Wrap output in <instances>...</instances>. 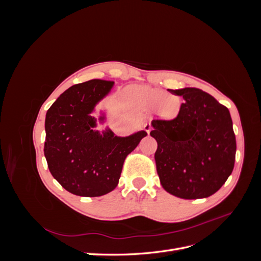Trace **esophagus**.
<instances>
[{
  "mask_svg": "<svg viewBox=\"0 0 261 261\" xmlns=\"http://www.w3.org/2000/svg\"><path fill=\"white\" fill-rule=\"evenodd\" d=\"M144 129H145L148 134H150V132H151V129H152V126L150 125L149 123H146V124L144 125Z\"/></svg>",
  "mask_w": 261,
  "mask_h": 261,
  "instance_id": "obj_1",
  "label": "esophagus"
}]
</instances>
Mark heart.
I'll list each match as a JSON object with an SVG mask.
<instances>
[{
    "label": "heart",
    "instance_id": "heart-1",
    "mask_svg": "<svg viewBox=\"0 0 261 261\" xmlns=\"http://www.w3.org/2000/svg\"><path fill=\"white\" fill-rule=\"evenodd\" d=\"M133 92L137 99L148 109L158 108L164 117H174L179 111V99L173 94H165L162 90H158L148 87H137L133 88Z\"/></svg>",
    "mask_w": 261,
    "mask_h": 261
}]
</instances>
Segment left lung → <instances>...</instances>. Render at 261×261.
Wrapping results in <instances>:
<instances>
[{"instance_id": "8db88e82", "label": "left lung", "mask_w": 261, "mask_h": 261, "mask_svg": "<svg viewBox=\"0 0 261 261\" xmlns=\"http://www.w3.org/2000/svg\"><path fill=\"white\" fill-rule=\"evenodd\" d=\"M181 96L177 116L153 120L154 160L162 187L183 199L217 193L234 168L236 140L228 109L198 88L170 90Z\"/></svg>"}]
</instances>
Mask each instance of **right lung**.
<instances>
[{"label": "right lung", "instance_id": "obj_1", "mask_svg": "<svg viewBox=\"0 0 261 261\" xmlns=\"http://www.w3.org/2000/svg\"><path fill=\"white\" fill-rule=\"evenodd\" d=\"M114 82L92 80L69 87L45 115L44 156L52 176L67 192L83 197L103 196L117 186L124 161L147 133L120 137L94 129L91 113L111 91ZM105 114L99 117L105 122Z\"/></svg>", "mask_w": 261, "mask_h": 261}]
</instances>
